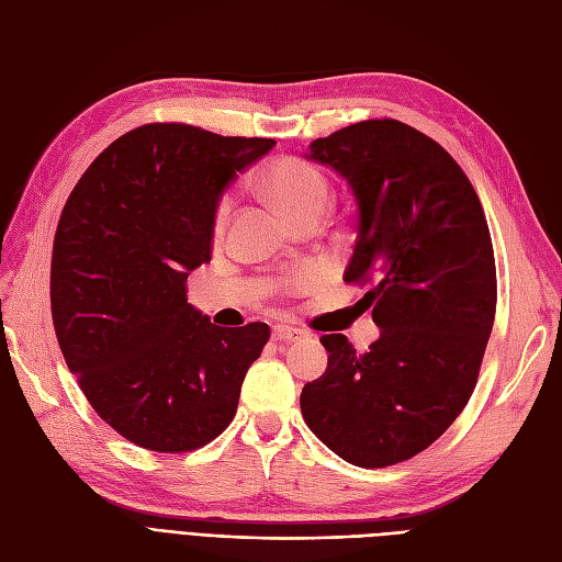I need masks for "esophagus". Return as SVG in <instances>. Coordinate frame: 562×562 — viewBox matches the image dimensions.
Returning <instances> with one entry per match:
<instances>
[{"label": "esophagus", "mask_w": 562, "mask_h": 562, "mask_svg": "<svg viewBox=\"0 0 562 562\" xmlns=\"http://www.w3.org/2000/svg\"><path fill=\"white\" fill-rule=\"evenodd\" d=\"M300 337H302V330L291 326H277L271 330V339H274V342H295Z\"/></svg>", "instance_id": "1"}]
</instances>
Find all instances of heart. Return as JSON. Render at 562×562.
<instances>
[{
  "label": "heart",
  "instance_id": "obj_1",
  "mask_svg": "<svg viewBox=\"0 0 562 562\" xmlns=\"http://www.w3.org/2000/svg\"><path fill=\"white\" fill-rule=\"evenodd\" d=\"M262 190L265 194L277 203L283 215L291 223H302L307 217H321L326 211V203L330 196V184L326 173L312 161H304L297 157H281L271 161L262 173ZM232 213V196L223 194L215 203L213 211V236L223 239ZM314 281V274L304 271L293 279L295 288H304Z\"/></svg>",
  "mask_w": 562,
  "mask_h": 562
}]
</instances>
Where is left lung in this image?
Returning a JSON list of instances; mask_svg holds the SVG:
<instances>
[{
	"label": "left lung",
	"instance_id": "obj_1",
	"mask_svg": "<svg viewBox=\"0 0 562 562\" xmlns=\"http://www.w3.org/2000/svg\"><path fill=\"white\" fill-rule=\"evenodd\" d=\"M310 159L342 176L359 206L347 283L380 339L356 353L323 335L328 368L302 389L307 427L349 464L382 469L427 450L469 403L495 323L497 271L487 220L459 164L396 119L339 128Z\"/></svg>",
	"mask_w": 562,
	"mask_h": 562
}]
</instances>
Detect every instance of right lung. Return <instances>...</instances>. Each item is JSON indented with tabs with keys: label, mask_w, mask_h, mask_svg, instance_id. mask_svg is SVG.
<instances>
[{
	"label": "right lung",
	"mask_w": 562,
	"mask_h": 562,
	"mask_svg": "<svg viewBox=\"0 0 562 562\" xmlns=\"http://www.w3.org/2000/svg\"><path fill=\"white\" fill-rule=\"evenodd\" d=\"M274 145L145 124L100 151L65 201L50 255L58 345L93 411L135 446L190 452L234 419L269 326H215L184 283L211 260L225 187Z\"/></svg>",
	"instance_id": "1"
}]
</instances>
